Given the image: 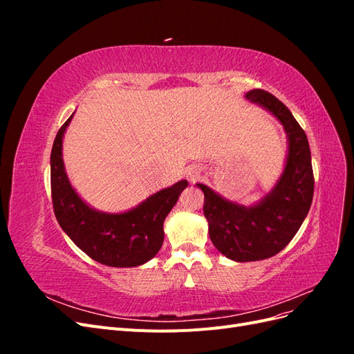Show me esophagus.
<instances>
[{"mask_svg":"<svg viewBox=\"0 0 354 354\" xmlns=\"http://www.w3.org/2000/svg\"><path fill=\"white\" fill-rule=\"evenodd\" d=\"M198 177H199V171L198 169H190L189 173H187V178L190 181H195Z\"/></svg>","mask_w":354,"mask_h":354,"instance_id":"34e87169","label":"esophagus"}]
</instances>
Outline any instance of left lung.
Segmentation results:
<instances>
[{
    "instance_id": "obj_1",
    "label": "left lung",
    "mask_w": 354,
    "mask_h": 354,
    "mask_svg": "<svg viewBox=\"0 0 354 354\" xmlns=\"http://www.w3.org/2000/svg\"><path fill=\"white\" fill-rule=\"evenodd\" d=\"M245 97L283 125L288 152L281 177L269 194L250 207L196 183L205 196L203 216L214 246L229 260L239 263L259 261L281 252L301 227L315 190L307 136L291 111L264 90H251Z\"/></svg>"
}]
</instances>
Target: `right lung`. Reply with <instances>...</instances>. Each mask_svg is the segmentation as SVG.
Segmentation results:
<instances>
[{
	"label": "right lung",
	"mask_w": 354,
	"mask_h": 354,
	"mask_svg": "<svg viewBox=\"0 0 354 354\" xmlns=\"http://www.w3.org/2000/svg\"><path fill=\"white\" fill-rule=\"evenodd\" d=\"M62 125L53 143L51 196L62 230L97 263L137 267L152 260L164 242V221L177 203L187 180L156 192L124 212H104L88 205L71 185L63 162V137L72 121Z\"/></svg>",
	"instance_id": "right-lung-1"
}]
</instances>
